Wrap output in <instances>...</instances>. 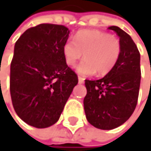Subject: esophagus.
Returning <instances> with one entry per match:
<instances>
[{
  "label": "esophagus",
  "instance_id": "34e87169",
  "mask_svg": "<svg viewBox=\"0 0 151 151\" xmlns=\"http://www.w3.org/2000/svg\"><path fill=\"white\" fill-rule=\"evenodd\" d=\"M78 80H79V84H83L84 83V78H82V77H80L79 76V78H78Z\"/></svg>",
  "mask_w": 151,
  "mask_h": 151
}]
</instances>
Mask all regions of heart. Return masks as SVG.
Returning <instances> with one entry per match:
<instances>
[{"instance_id":"obj_1","label":"heart","mask_w":151,"mask_h":151,"mask_svg":"<svg viewBox=\"0 0 151 151\" xmlns=\"http://www.w3.org/2000/svg\"><path fill=\"white\" fill-rule=\"evenodd\" d=\"M62 52L69 66L76 64L84 54L85 59L76 67V71L81 76H90L96 71L99 75H105L118 62L121 44L117 37L107 32L85 30L77 32L75 40H67Z\"/></svg>"}]
</instances>
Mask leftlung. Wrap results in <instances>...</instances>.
Here are the masks:
<instances>
[{"instance_id":"left-lung-1","label":"left lung","mask_w":151,"mask_h":151,"mask_svg":"<svg viewBox=\"0 0 151 151\" xmlns=\"http://www.w3.org/2000/svg\"><path fill=\"white\" fill-rule=\"evenodd\" d=\"M119 38L121 54L114 68L102 79L85 80L84 111L97 129H113L129 119L136 108L140 85V54L131 37L118 26H111Z\"/></svg>"}]
</instances>
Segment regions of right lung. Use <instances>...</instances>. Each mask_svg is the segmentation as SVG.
Here are the masks:
<instances>
[{"label":"right lung","instance_id":"1","mask_svg":"<svg viewBox=\"0 0 151 151\" xmlns=\"http://www.w3.org/2000/svg\"><path fill=\"white\" fill-rule=\"evenodd\" d=\"M69 34L63 25L42 23L28 29L15 43L11 97L17 115L30 126L44 129L55 124L78 84L62 52Z\"/></svg>","mask_w":151,"mask_h":151}]
</instances>
